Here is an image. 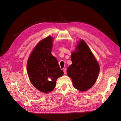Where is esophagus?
<instances>
[{"mask_svg":"<svg viewBox=\"0 0 121 121\" xmlns=\"http://www.w3.org/2000/svg\"><path fill=\"white\" fill-rule=\"evenodd\" d=\"M63 72H64V74H66V73H67V71H66V68H65V69H63Z\"/></svg>","mask_w":121,"mask_h":121,"instance_id":"obj_1","label":"esophagus"}]
</instances>
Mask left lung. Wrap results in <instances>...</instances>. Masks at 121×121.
<instances>
[{"instance_id":"obj_1","label":"left lung","mask_w":121,"mask_h":121,"mask_svg":"<svg viewBox=\"0 0 121 121\" xmlns=\"http://www.w3.org/2000/svg\"><path fill=\"white\" fill-rule=\"evenodd\" d=\"M72 64L68 69L67 73L72 79L75 88L85 91L91 88L96 82L99 72L97 60L87 43L80 40L71 54Z\"/></svg>"}]
</instances>
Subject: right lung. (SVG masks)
I'll use <instances>...</instances> for the list:
<instances>
[{
	"label": "right lung",
	"instance_id": "1",
	"mask_svg": "<svg viewBox=\"0 0 121 121\" xmlns=\"http://www.w3.org/2000/svg\"><path fill=\"white\" fill-rule=\"evenodd\" d=\"M53 38L48 36L39 42L29 57L27 71L31 83L38 90L48 93L64 74L57 59L52 54Z\"/></svg>",
	"mask_w": 121,
	"mask_h": 121
}]
</instances>
